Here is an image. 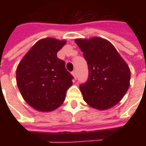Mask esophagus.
I'll return each mask as SVG.
<instances>
[{
	"label": "esophagus",
	"instance_id": "1",
	"mask_svg": "<svg viewBox=\"0 0 146 146\" xmlns=\"http://www.w3.org/2000/svg\"><path fill=\"white\" fill-rule=\"evenodd\" d=\"M72 75H73V77H74V78L76 79V72L75 71V70H73V72H72Z\"/></svg>",
	"mask_w": 146,
	"mask_h": 146
}]
</instances>
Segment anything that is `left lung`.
Instances as JSON below:
<instances>
[{"instance_id":"1","label":"left lung","mask_w":146,"mask_h":146,"mask_svg":"<svg viewBox=\"0 0 146 146\" xmlns=\"http://www.w3.org/2000/svg\"><path fill=\"white\" fill-rule=\"evenodd\" d=\"M88 65V79L80 85L83 98L96 110H105L119 102L128 90L131 71L110 41L101 37L76 39Z\"/></svg>"}]
</instances>
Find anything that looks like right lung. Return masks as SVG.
<instances>
[{
    "mask_svg": "<svg viewBox=\"0 0 146 146\" xmlns=\"http://www.w3.org/2000/svg\"><path fill=\"white\" fill-rule=\"evenodd\" d=\"M66 40H40L30 48L16 70V82L24 100L40 112L56 110L63 103L73 76L57 52Z\"/></svg>",
    "mask_w": 146,
    "mask_h": 146,
    "instance_id": "add662e5",
    "label": "right lung"
}]
</instances>
